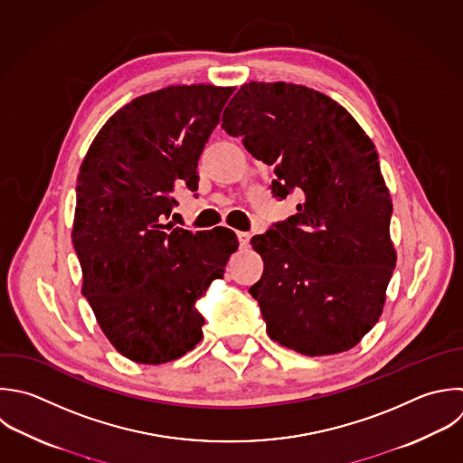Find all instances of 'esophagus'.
Instances as JSON below:
<instances>
[{
    "label": "esophagus",
    "instance_id": "1",
    "mask_svg": "<svg viewBox=\"0 0 463 463\" xmlns=\"http://www.w3.org/2000/svg\"><path fill=\"white\" fill-rule=\"evenodd\" d=\"M237 239H239V244H241V248H246V246L250 244V239H251V235H250L248 232H237Z\"/></svg>",
    "mask_w": 463,
    "mask_h": 463
}]
</instances>
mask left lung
I'll return each instance as SVG.
<instances>
[{
    "mask_svg": "<svg viewBox=\"0 0 463 463\" xmlns=\"http://www.w3.org/2000/svg\"><path fill=\"white\" fill-rule=\"evenodd\" d=\"M222 128L275 168V197L300 195L251 239L264 273L250 295L269 338L307 356L351 349L382 315L396 262L374 145L336 101L291 83L242 85Z\"/></svg>",
    "mask_w": 463,
    "mask_h": 463,
    "instance_id": "left-lung-1",
    "label": "left lung"
}]
</instances>
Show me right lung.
<instances>
[{
    "label": "right lung",
    "instance_id": "1",
    "mask_svg": "<svg viewBox=\"0 0 463 463\" xmlns=\"http://www.w3.org/2000/svg\"><path fill=\"white\" fill-rule=\"evenodd\" d=\"M233 90L177 85L136 98L80 168L72 242L83 295L110 344L137 364L172 362L201 342L195 304L237 250L228 228L192 233L165 222L174 190H197L199 157Z\"/></svg>",
    "mask_w": 463,
    "mask_h": 463
}]
</instances>
